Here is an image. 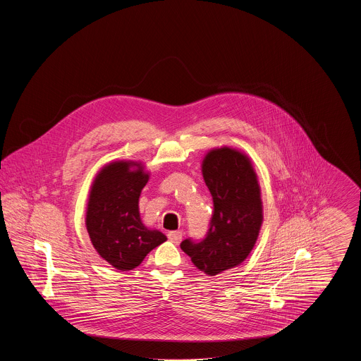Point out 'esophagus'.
Instances as JSON below:
<instances>
[{
	"mask_svg": "<svg viewBox=\"0 0 361 361\" xmlns=\"http://www.w3.org/2000/svg\"><path fill=\"white\" fill-rule=\"evenodd\" d=\"M168 238L174 242V243H178L181 238H183V233L181 231H169L168 233Z\"/></svg>",
	"mask_w": 361,
	"mask_h": 361,
	"instance_id": "obj_1",
	"label": "esophagus"
}]
</instances>
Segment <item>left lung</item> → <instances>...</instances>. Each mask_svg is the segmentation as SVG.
<instances>
[{
	"mask_svg": "<svg viewBox=\"0 0 361 361\" xmlns=\"http://www.w3.org/2000/svg\"><path fill=\"white\" fill-rule=\"evenodd\" d=\"M203 177L214 200V215L203 238L189 237L180 246L199 271L214 276L249 256L262 208L256 173L238 152L227 147L209 152L203 161Z\"/></svg>",
	"mask_w": 361,
	"mask_h": 361,
	"instance_id": "obj_1",
	"label": "left lung"
}]
</instances>
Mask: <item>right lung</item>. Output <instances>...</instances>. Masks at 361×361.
<instances>
[{
  "instance_id": "obj_1",
  "label": "right lung",
  "mask_w": 361,
  "mask_h": 361,
  "mask_svg": "<svg viewBox=\"0 0 361 361\" xmlns=\"http://www.w3.org/2000/svg\"><path fill=\"white\" fill-rule=\"evenodd\" d=\"M131 164L105 166L90 190L86 228L102 257L119 271H131L158 245L166 240L159 231L147 230L139 216V195L149 176L130 171Z\"/></svg>"
}]
</instances>
